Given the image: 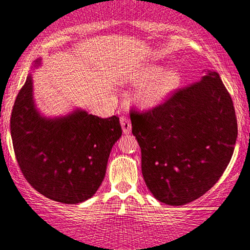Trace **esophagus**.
<instances>
[{
    "label": "esophagus",
    "mask_w": 250,
    "mask_h": 250,
    "mask_svg": "<svg viewBox=\"0 0 250 250\" xmlns=\"http://www.w3.org/2000/svg\"><path fill=\"white\" fill-rule=\"evenodd\" d=\"M120 122H121V127H122V131L123 134L128 135L131 132V122L130 120L128 118H125V116H121L120 118Z\"/></svg>",
    "instance_id": "34e87169"
}]
</instances>
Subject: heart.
<instances>
[{
  "label": "heart",
  "mask_w": 250,
  "mask_h": 250,
  "mask_svg": "<svg viewBox=\"0 0 250 250\" xmlns=\"http://www.w3.org/2000/svg\"><path fill=\"white\" fill-rule=\"evenodd\" d=\"M139 83L136 101L144 108H153L164 104L174 95L182 83V74L176 68L166 69L161 65H146L132 76Z\"/></svg>",
  "instance_id": "b5f03b06"
}]
</instances>
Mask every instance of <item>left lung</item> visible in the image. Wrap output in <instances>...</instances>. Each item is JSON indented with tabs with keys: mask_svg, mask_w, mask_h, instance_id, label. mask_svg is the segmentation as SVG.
Returning a JSON list of instances; mask_svg holds the SVG:
<instances>
[{
	"mask_svg": "<svg viewBox=\"0 0 250 250\" xmlns=\"http://www.w3.org/2000/svg\"><path fill=\"white\" fill-rule=\"evenodd\" d=\"M130 119L145 184L166 205L182 206L204 195L233 154V103L218 73L210 69L158 107L131 111Z\"/></svg>",
	"mask_w": 250,
	"mask_h": 250,
	"instance_id": "8db88e82",
	"label": "left lung"
}]
</instances>
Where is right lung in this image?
I'll list each match as a JSON object with an SVG mask.
<instances>
[{"label": "right lung", "instance_id": "obj_1", "mask_svg": "<svg viewBox=\"0 0 250 250\" xmlns=\"http://www.w3.org/2000/svg\"><path fill=\"white\" fill-rule=\"evenodd\" d=\"M42 59H36L33 71ZM19 167L36 191L75 205L90 199L105 177L108 156L122 129L118 116L102 119L81 108L48 118L36 107L33 74L17 96L10 120Z\"/></svg>", "mask_w": 250, "mask_h": 250}]
</instances>
